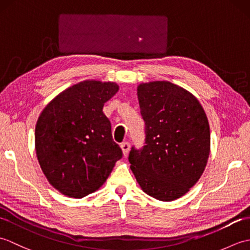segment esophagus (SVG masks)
Instances as JSON below:
<instances>
[{"instance_id": "obj_1", "label": "esophagus", "mask_w": 250, "mask_h": 250, "mask_svg": "<svg viewBox=\"0 0 250 250\" xmlns=\"http://www.w3.org/2000/svg\"><path fill=\"white\" fill-rule=\"evenodd\" d=\"M120 148H121L122 152H124V155L126 156V155H128V153H129V150H130V143L124 142V143H122V144L120 145Z\"/></svg>"}]
</instances>
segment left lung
<instances>
[{
  "label": "left lung",
  "mask_w": 250,
  "mask_h": 250,
  "mask_svg": "<svg viewBox=\"0 0 250 250\" xmlns=\"http://www.w3.org/2000/svg\"><path fill=\"white\" fill-rule=\"evenodd\" d=\"M145 121L143 149L132 147L131 169L145 193L159 201L179 199L196 184L210 152V132L199 100L167 81L137 86Z\"/></svg>",
  "instance_id": "left-lung-1"
}]
</instances>
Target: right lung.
<instances>
[{
  "instance_id": "obj_1",
  "label": "right lung",
  "mask_w": 250,
  "mask_h": 250,
  "mask_svg": "<svg viewBox=\"0 0 250 250\" xmlns=\"http://www.w3.org/2000/svg\"><path fill=\"white\" fill-rule=\"evenodd\" d=\"M118 90L113 82H81L51 100L37 119V160L49 184L68 198L100 189L122 157L103 113Z\"/></svg>"
}]
</instances>
